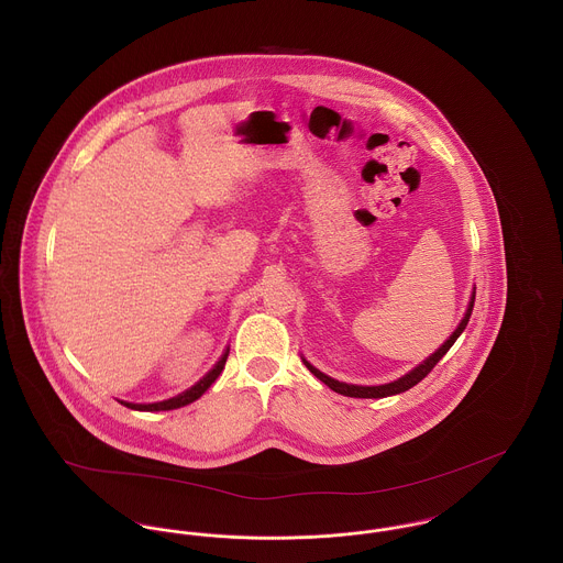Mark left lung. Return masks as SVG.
Masks as SVG:
<instances>
[{"instance_id": "1", "label": "left lung", "mask_w": 563, "mask_h": 563, "mask_svg": "<svg viewBox=\"0 0 563 563\" xmlns=\"http://www.w3.org/2000/svg\"><path fill=\"white\" fill-rule=\"evenodd\" d=\"M473 306H475V295H473V299H471V306H468V310H466V317H464V321L460 322V327L453 331V335L431 355V357H427L420 366H416L411 373H407L405 377L401 379H397V382H393V384H386V386H351V384H342V382H335V379H331V377H327L324 373H321L319 368H314L310 362H306V366H308V371L317 377V379H321L324 386H329L333 393H338V395H344V397H355V399H384V397H393V395H401L405 390H409V388H413L418 382H422L433 368H435V364L446 355V351L453 346V342L460 338V333L466 329V324H468V319H471V314H473Z\"/></svg>"}]
</instances>
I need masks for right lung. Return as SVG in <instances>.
<instances>
[{
  "label": "right lung",
  "instance_id": "1",
  "mask_svg": "<svg viewBox=\"0 0 563 563\" xmlns=\"http://www.w3.org/2000/svg\"><path fill=\"white\" fill-rule=\"evenodd\" d=\"M228 355H230V351H225L223 353V357L217 362V366L199 382V384H195L190 390H186V393H181L179 397H175V399H168V401L162 402H150V405H139V402H125L121 401V405H125V407H130V409H139V411H166V409H177V407H184V405H188V402L197 401L214 382H217V377L221 375V371L225 368V362H228Z\"/></svg>",
  "mask_w": 563,
  "mask_h": 563
}]
</instances>
